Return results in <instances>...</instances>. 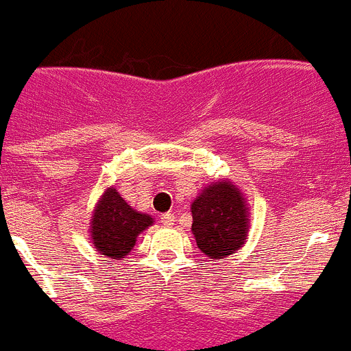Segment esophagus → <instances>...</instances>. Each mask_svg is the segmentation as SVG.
I'll return each mask as SVG.
<instances>
[{"mask_svg": "<svg viewBox=\"0 0 351 351\" xmlns=\"http://www.w3.org/2000/svg\"><path fill=\"white\" fill-rule=\"evenodd\" d=\"M160 223L164 226H171V225H175V214L173 212H166V214H160Z\"/></svg>", "mask_w": 351, "mask_h": 351, "instance_id": "34e87169", "label": "esophagus"}]
</instances>
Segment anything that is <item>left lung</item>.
Instances as JSON below:
<instances>
[{"instance_id": "8db88e82", "label": "left lung", "mask_w": 351, "mask_h": 351, "mask_svg": "<svg viewBox=\"0 0 351 351\" xmlns=\"http://www.w3.org/2000/svg\"><path fill=\"white\" fill-rule=\"evenodd\" d=\"M193 234L203 255L219 261L241 248L248 234L246 205L230 182H216L193 202Z\"/></svg>"}]
</instances>
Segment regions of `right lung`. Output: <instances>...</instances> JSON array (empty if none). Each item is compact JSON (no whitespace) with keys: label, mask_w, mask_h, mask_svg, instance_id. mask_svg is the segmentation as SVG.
<instances>
[{"label":"right lung","mask_w":351,"mask_h":351,"mask_svg":"<svg viewBox=\"0 0 351 351\" xmlns=\"http://www.w3.org/2000/svg\"><path fill=\"white\" fill-rule=\"evenodd\" d=\"M153 223L148 214L135 212L114 187L103 194L94 210L90 232L94 246L110 258H125L134 248L135 237Z\"/></svg>","instance_id":"1"}]
</instances>
